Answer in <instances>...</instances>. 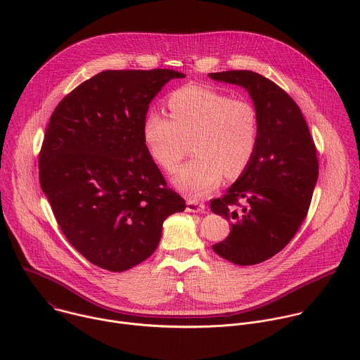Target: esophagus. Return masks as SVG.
Wrapping results in <instances>:
<instances>
[{
    "label": "esophagus",
    "mask_w": 360,
    "mask_h": 360,
    "mask_svg": "<svg viewBox=\"0 0 360 360\" xmlns=\"http://www.w3.org/2000/svg\"><path fill=\"white\" fill-rule=\"evenodd\" d=\"M186 211L188 212H203L205 211V203L198 202L196 199H188L186 200Z\"/></svg>",
    "instance_id": "34e87169"
}]
</instances>
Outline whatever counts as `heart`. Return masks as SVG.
I'll list each match as a JSON object with an SVG mask.
<instances>
[{
    "instance_id": "heart-1",
    "label": "heart",
    "mask_w": 360,
    "mask_h": 360,
    "mask_svg": "<svg viewBox=\"0 0 360 360\" xmlns=\"http://www.w3.org/2000/svg\"><path fill=\"white\" fill-rule=\"evenodd\" d=\"M169 117L150 111L142 139L150 158L174 172L192 143L193 158L174 176V185L192 198L212 192L224 175L238 178L252 162L261 136L258 108L212 86L185 85L167 98Z\"/></svg>"
}]
</instances>
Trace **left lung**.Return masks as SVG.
<instances>
[{"mask_svg":"<svg viewBox=\"0 0 360 360\" xmlns=\"http://www.w3.org/2000/svg\"><path fill=\"white\" fill-rule=\"evenodd\" d=\"M210 77L246 88L261 118L252 162L211 200L214 214L232 221L229 236L214 250L235 265H256L281 252L303 224L319 174L316 146L297 104L274 81L246 70Z\"/></svg>","mask_w":360,"mask_h":360,"instance_id":"8db88e82","label":"left lung"}]
</instances>
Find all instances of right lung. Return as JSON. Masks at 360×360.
Masks as SVG:
<instances>
[{
    "label": "right lung",
    "mask_w": 360,
    "mask_h": 360,
    "mask_svg": "<svg viewBox=\"0 0 360 360\" xmlns=\"http://www.w3.org/2000/svg\"><path fill=\"white\" fill-rule=\"evenodd\" d=\"M172 70L102 71L65 95L45 129L39 184L68 242L91 264L124 272L157 249L185 211L142 139L149 102Z\"/></svg>",
    "instance_id": "right-lung-1"
}]
</instances>
